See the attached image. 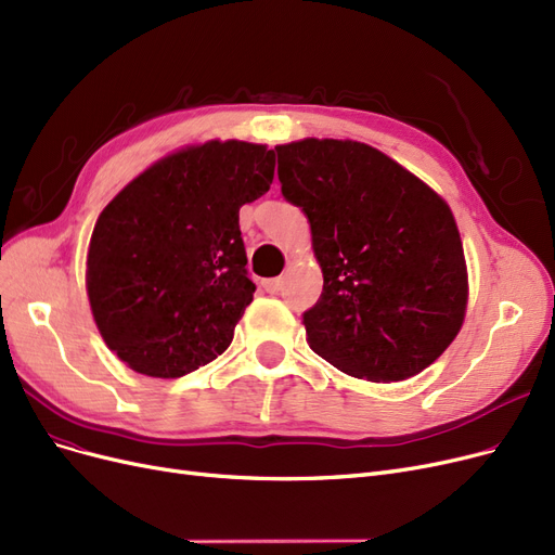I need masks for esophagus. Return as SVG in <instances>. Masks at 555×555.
Returning a JSON list of instances; mask_svg holds the SVG:
<instances>
[{"label": "esophagus", "instance_id": "esophagus-1", "mask_svg": "<svg viewBox=\"0 0 555 555\" xmlns=\"http://www.w3.org/2000/svg\"><path fill=\"white\" fill-rule=\"evenodd\" d=\"M281 283H283V281H281L279 276H276V279H264V281H262V288H264L267 293H270V295H276V293L281 291Z\"/></svg>", "mask_w": 555, "mask_h": 555}]
</instances>
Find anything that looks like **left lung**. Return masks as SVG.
I'll use <instances>...</instances> for the list:
<instances>
[{
  "label": "left lung",
  "instance_id": "8db88e82",
  "mask_svg": "<svg viewBox=\"0 0 555 555\" xmlns=\"http://www.w3.org/2000/svg\"><path fill=\"white\" fill-rule=\"evenodd\" d=\"M274 153L281 194L309 217L324 276L304 313L311 350L373 382L425 371L462 330L468 297L446 201L359 141L304 139Z\"/></svg>",
  "mask_w": 555,
  "mask_h": 555
}]
</instances>
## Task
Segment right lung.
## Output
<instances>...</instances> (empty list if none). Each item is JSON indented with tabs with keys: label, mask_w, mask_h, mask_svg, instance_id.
<instances>
[{
	"label": "right lung",
	"mask_w": 555,
	"mask_h": 555,
	"mask_svg": "<svg viewBox=\"0 0 555 555\" xmlns=\"http://www.w3.org/2000/svg\"><path fill=\"white\" fill-rule=\"evenodd\" d=\"M274 164L260 143L208 141L155 162L100 212L87 293L132 371L176 379L231 345L256 293L240 208L270 190Z\"/></svg>",
	"instance_id": "right-lung-1"
}]
</instances>
